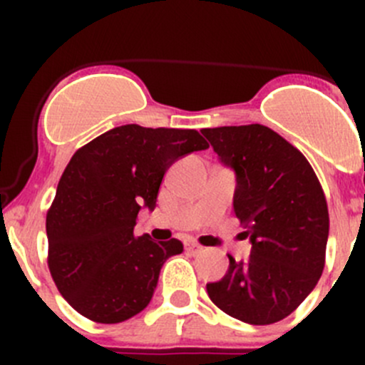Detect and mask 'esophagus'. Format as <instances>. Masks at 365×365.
I'll return each mask as SVG.
<instances>
[{
    "label": "esophagus",
    "instance_id": "esophagus-1",
    "mask_svg": "<svg viewBox=\"0 0 365 365\" xmlns=\"http://www.w3.org/2000/svg\"><path fill=\"white\" fill-rule=\"evenodd\" d=\"M185 249H187V252H190V254H200L201 251H203V247L197 244H194V242H189V244L185 245Z\"/></svg>",
    "mask_w": 365,
    "mask_h": 365
}]
</instances>
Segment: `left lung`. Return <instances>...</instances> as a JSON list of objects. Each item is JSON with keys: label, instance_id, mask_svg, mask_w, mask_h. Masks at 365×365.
I'll return each mask as SVG.
<instances>
[{"label": "left lung", "instance_id": "1", "mask_svg": "<svg viewBox=\"0 0 365 365\" xmlns=\"http://www.w3.org/2000/svg\"><path fill=\"white\" fill-rule=\"evenodd\" d=\"M220 164L235 173L233 210L251 242L245 261L208 282L210 300L249 325L281 322L322 277L329 208L311 164L264 125L203 128Z\"/></svg>", "mask_w": 365, "mask_h": 365}]
</instances>
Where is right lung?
<instances>
[{
    "instance_id": "obj_1",
    "label": "right lung",
    "mask_w": 365,
    "mask_h": 365,
    "mask_svg": "<svg viewBox=\"0 0 365 365\" xmlns=\"http://www.w3.org/2000/svg\"><path fill=\"white\" fill-rule=\"evenodd\" d=\"M208 148L196 130L121 125L73 153L47 212L49 270L61 297L97 323H120L152 300L176 238L135 237L141 208L153 212L164 173Z\"/></svg>"
}]
</instances>
